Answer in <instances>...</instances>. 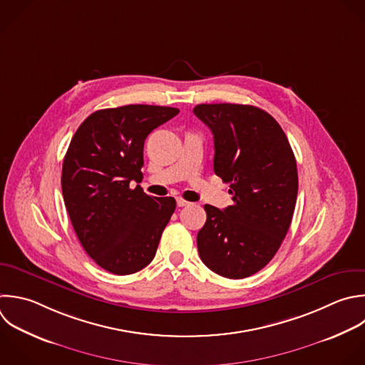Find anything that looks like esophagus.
Masks as SVG:
<instances>
[{
	"instance_id": "obj_1",
	"label": "esophagus",
	"mask_w": 365,
	"mask_h": 365,
	"mask_svg": "<svg viewBox=\"0 0 365 365\" xmlns=\"http://www.w3.org/2000/svg\"><path fill=\"white\" fill-rule=\"evenodd\" d=\"M191 202H188V201H185L184 198H177V205L178 207H187V205H190Z\"/></svg>"
}]
</instances>
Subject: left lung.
I'll return each instance as SVG.
<instances>
[{
  "label": "left lung",
  "instance_id": "left-lung-1",
  "mask_svg": "<svg viewBox=\"0 0 365 365\" xmlns=\"http://www.w3.org/2000/svg\"><path fill=\"white\" fill-rule=\"evenodd\" d=\"M194 114L214 135V173L230 182L232 205H204L198 231L202 262L225 278L264 268L289 228L297 192V163L285 133L264 110L242 104H200Z\"/></svg>",
  "mask_w": 365,
  "mask_h": 365
}]
</instances>
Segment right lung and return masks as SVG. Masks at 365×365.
I'll use <instances>...</instances> for the list:
<instances>
[{
  "label": "right lung",
  "mask_w": 365,
  "mask_h": 365,
  "mask_svg": "<svg viewBox=\"0 0 365 365\" xmlns=\"http://www.w3.org/2000/svg\"><path fill=\"white\" fill-rule=\"evenodd\" d=\"M178 108L133 104L93 113L76 131L61 187L74 231L87 254L115 275L147 267L175 211L173 197H150L138 180L148 134Z\"/></svg>",
  "instance_id": "1"
}]
</instances>
